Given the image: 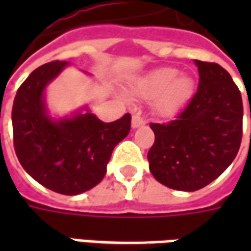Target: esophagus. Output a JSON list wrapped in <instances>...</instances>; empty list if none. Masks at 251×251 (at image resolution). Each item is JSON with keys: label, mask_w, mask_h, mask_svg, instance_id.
Here are the masks:
<instances>
[{"label": "esophagus", "mask_w": 251, "mask_h": 251, "mask_svg": "<svg viewBox=\"0 0 251 251\" xmlns=\"http://www.w3.org/2000/svg\"><path fill=\"white\" fill-rule=\"evenodd\" d=\"M145 125V120L142 118L140 114H134L133 115V118H131V127L133 129H137V127H140V126Z\"/></svg>", "instance_id": "esophagus-1"}]
</instances>
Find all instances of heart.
I'll return each instance as SVG.
<instances>
[{
    "instance_id": "obj_1",
    "label": "heart",
    "mask_w": 251,
    "mask_h": 251,
    "mask_svg": "<svg viewBox=\"0 0 251 251\" xmlns=\"http://www.w3.org/2000/svg\"><path fill=\"white\" fill-rule=\"evenodd\" d=\"M194 77L179 74L176 68L163 67L138 80L133 93L145 99L154 98V110L161 117H172L194 93Z\"/></svg>"
}]
</instances>
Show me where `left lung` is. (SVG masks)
<instances>
[{"instance_id": "obj_1", "label": "left lung", "mask_w": 251, "mask_h": 251, "mask_svg": "<svg viewBox=\"0 0 251 251\" xmlns=\"http://www.w3.org/2000/svg\"><path fill=\"white\" fill-rule=\"evenodd\" d=\"M195 64L198 91L176 120L151 124L154 144L148 152L154 179L187 192L219 177L235 158L242 140L243 104L237 84L216 63L195 60Z\"/></svg>"}]
</instances>
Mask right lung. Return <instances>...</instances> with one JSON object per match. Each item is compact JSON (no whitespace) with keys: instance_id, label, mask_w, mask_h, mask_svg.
<instances>
[{"instance_id":"obj_1","label":"right lung","mask_w":251,"mask_h":251,"mask_svg":"<svg viewBox=\"0 0 251 251\" xmlns=\"http://www.w3.org/2000/svg\"><path fill=\"white\" fill-rule=\"evenodd\" d=\"M67 62L36 68L16 94L12 109L14 151L26 174L46 188L79 195L99 184L115 145L130 131V114L104 124L87 106L55 118L47 107L46 90Z\"/></svg>"}]
</instances>
